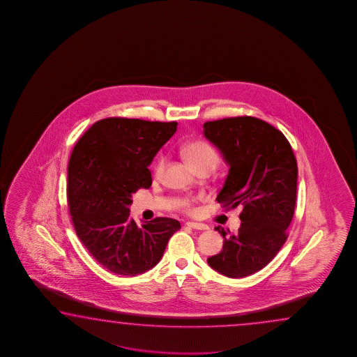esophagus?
Returning a JSON list of instances; mask_svg holds the SVG:
<instances>
[{"mask_svg":"<svg viewBox=\"0 0 357 357\" xmlns=\"http://www.w3.org/2000/svg\"><path fill=\"white\" fill-rule=\"evenodd\" d=\"M188 227H191L194 230L205 231L208 230V226L205 224H199V222H186Z\"/></svg>","mask_w":357,"mask_h":357,"instance_id":"obj_1","label":"esophagus"}]
</instances>
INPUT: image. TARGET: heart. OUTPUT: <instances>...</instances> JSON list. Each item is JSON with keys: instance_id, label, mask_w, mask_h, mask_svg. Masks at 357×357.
<instances>
[{"instance_id": "obj_1", "label": "heart", "mask_w": 357, "mask_h": 357, "mask_svg": "<svg viewBox=\"0 0 357 357\" xmlns=\"http://www.w3.org/2000/svg\"><path fill=\"white\" fill-rule=\"evenodd\" d=\"M182 153L188 160V163L194 167L195 171H201V169H211L212 171L220 161L216 150L210 144H207L205 141H201V139H196V141H191L186 144L182 147ZM165 167H166V158L160 156L158 161L153 165V175L156 177L162 176ZM194 202L195 199L192 197H186V199H180L178 205L182 210L191 212Z\"/></svg>"}]
</instances>
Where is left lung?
Returning <instances> with one entry per match:
<instances>
[{"mask_svg":"<svg viewBox=\"0 0 357 357\" xmlns=\"http://www.w3.org/2000/svg\"><path fill=\"white\" fill-rule=\"evenodd\" d=\"M204 135L230 166L218 202L243 207L236 234L215 227L224 246L207 262L227 278H245L266 266L287 238L296 205V158L284 133L251 116L205 122Z\"/></svg>","mask_w":357,"mask_h":357,"instance_id":"left-lung-1","label":"left lung"}]
</instances>
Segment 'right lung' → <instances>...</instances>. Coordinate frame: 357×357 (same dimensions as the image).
<instances>
[{
  "instance_id": "add662e5",
  "label": "right lung",
  "mask_w": 357,
  "mask_h": 357,
  "mask_svg": "<svg viewBox=\"0 0 357 357\" xmlns=\"http://www.w3.org/2000/svg\"><path fill=\"white\" fill-rule=\"evenodd\" d=\"M176 128L177 122L109 117L95 122L73 147L67 169L73 226L93 259L116 275L136 276L158 265L181 229L174 218L139 227L130 218L132 194L151 186L149 166Z\"/></svg>"
}]
</instances>
